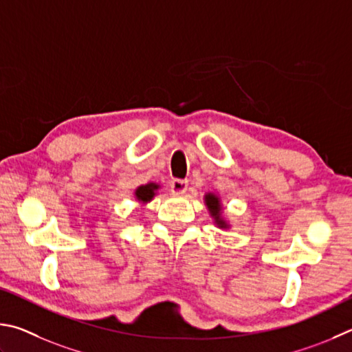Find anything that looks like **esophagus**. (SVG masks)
Returning <instances> with one entry per match:
<instances>
[{"label":"esophagus","mask_w":352,"mask_h":352,"mask_svg":"<svg viewBox=\"0 0 352 352\" xmlns=\"http://www.w3.org/2000/svg\"><path fill=\"white\" fill-rule=\"evenodd\" d=\"M170 187H171L173 193L184 195L188 188V181L187 179H173L171 184H170Z\"/></svg>","instance_id":"obj_1"}]
</instances>
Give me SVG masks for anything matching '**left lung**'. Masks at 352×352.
I'll return each instance as SVG.
<instances>
[{"mask_svg":"<svg viewBox=\"0 0 352 352\" xmlns=\"http://www.w3.org/2000/svg\"><path fill=\"white\" fill-rule=\"evenodd\" d=\"M206 204L208 207V210H210L212 217L214 218V223H217L221 229H223V227L226 229L227 224L224 223V219H221V206H219V199L217 198V196L212 193L206 195Z\"/></svg>","mask_w":352,"mask_h":352,"instance_id":"left-lung-1","label":"left lung"}]
</instances>
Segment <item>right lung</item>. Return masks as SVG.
Segmentation results:
<instances>
[{"instance_id":"add662e5","label":"right lung","mask_w":352,"mask_h":352,"mask_svg":"<svg viewBox=\"0 0 352 352\" xmlns=\"http://www.w3.org/2000/svg\"><path fill=\"white\" fill-rule=\"evenodd\" d=\"M159 186L156 184H146V186H140L138 190H135V198H138L140 202H148L153 199V196L156 195V190Z\"/></svg>"}]
</instances>
